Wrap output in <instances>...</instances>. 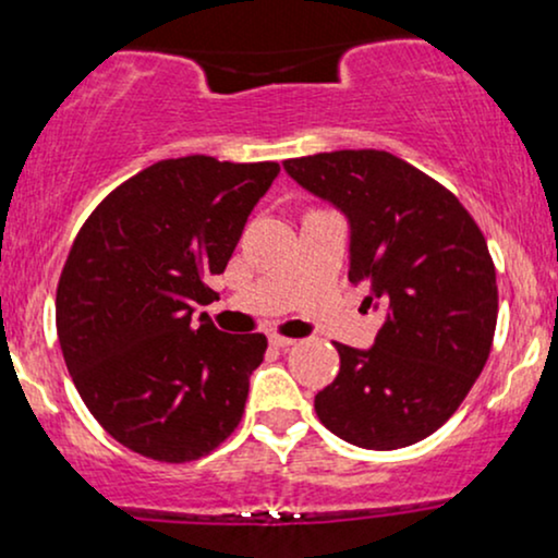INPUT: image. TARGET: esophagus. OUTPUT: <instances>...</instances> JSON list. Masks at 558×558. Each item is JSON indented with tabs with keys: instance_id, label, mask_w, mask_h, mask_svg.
Instances as JSON below:
<instances>
[{
	"instance_id": "1",
	"label": "esophagus",
	"mask_w": 558,
	"mask_h": 558,
	"mask_svg": "<svg viewBox=\"0 0 558 558\" xmlns=\"http://www.w3.org/2000/svg\"><path fill=\"white\" fill-rule=\"evenodd\" d=\"M270 343H272V345H278V349H288V345H293V343H296V338L278 336V332H275V336H270Z\"/></svg>"
}]
</instances>
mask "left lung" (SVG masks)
<instances>
[{
	"label": "left lung",
	"instance_id": "1",
	"mask_svg": "<svg viewBox=\"0 0 558 558\" xmlns=\"http://www.w3.org/2000/svg\"><path fill=\"white\" fill-rule=\"evenodd\" d=\"M283 168L349 217V280L390 310L369 351L336 343L341 373L315 396L317 417L360 448L417 444L488 362L498 286L483 230L446 185L390 151H323Z\"/></svg>",
	"mask_w": 558,
	"mask_h": 558
}]
</instances>
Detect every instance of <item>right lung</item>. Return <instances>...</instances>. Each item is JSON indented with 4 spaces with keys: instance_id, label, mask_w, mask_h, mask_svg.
I'll use <instances>...</instances> for the list:
<instances>
[{
    "instance_id": "add662e5",
    "label": "right lung",
    "mask_w": 558,
    "mask_h": 558,
    "mask_svg": "<svg viewBox=\"0 0 558 558\" xmlns=\"http://www.w3.org/2000/svg\"><path fill=\"white\" fill-rule=\"evenodd\" d=\"M278 172L159 159L101 198L70 246L54 304L62 356L96 422L141 457L194 462L239 427L267 338L191 315Z\"/></svg>"
}]
</instances>
